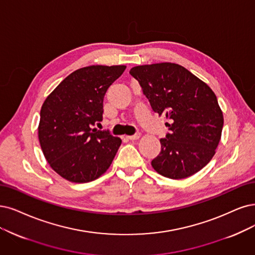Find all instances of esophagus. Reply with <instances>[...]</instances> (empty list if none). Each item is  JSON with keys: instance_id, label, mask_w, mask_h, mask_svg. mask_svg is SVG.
<instances>
[{"instance_id": "34e87169", "label": "esophagus", "mask_w": 255, "mask_h": 255, "mask_svg": "<svg viewBox=\"0 0 255 255\" xmlns=\"http://www.w3.org/2000/svg\"><path fill=\"white\" fill-rule=\"evenodd\" d=\"M139 136H140V133H135V134H133V135H128V136H126L128 139H130V140H133V139H137V138H139Z\"/></svg>"}]
</instances>
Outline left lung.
Listing matches in <instances>:
<instances>
[{"instance_id":"8db88e82","label":"left lung","mask_w":255,"mask_h":255,"mask_svg":"<svg viewBox=\"0 0 255 255\" xmlns=\"http://www.w3.org/2000/svg\"><path fill=\"white\" fill-rule=\"evenodd\" d=\"M129 73L152 110L168 120L169 133L159 139L161 152L151 162L154 170L172 180L199 172L215 154L224 125L212 89L174 63L135 66Z\"/></svg>"}]
</instances>
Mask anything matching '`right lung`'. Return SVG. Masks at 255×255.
Returning a JSON list of instances; mask_svg holds the SVG:
<instances>
[{"instance_id":"obj_1","label":"right lung","mask_w":255,"mask_h":255,"mask_svg":"<svg viewBox=\"0 0 255 255\" xmlns=\"http://www.w3.org/2000/svg\"><path fill=\"white\" fill-rule=\"evenodd\" d=\"M126 66L92 65L64 79L40 113L39 140L46 161L72 183H88L107 171L122 144L108 131L92 128L103 120V101Z\"/></svg>"}]
</instances>
